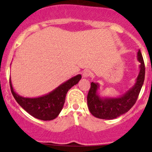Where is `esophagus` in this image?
<instances>
[{"label": "esophagus", "mask_w": 152, "mask_h": 152, "mask_svg": "<svg viewBox=\"0 0 152 152\" xmlns=\"http://www.w3.org/2000/svg\"><path fill=\"white\" fill-rule=\"evenodd\" d=\"M91 74H92L91 72L90 71L86 70V71H83L82 76H83V78H88V77H90L91 76Z\"/></svg>", "instance_id": "1"}]
</instances>
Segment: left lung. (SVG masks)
<instances>
[{"mask_svg": "<svg viewBox=\"0 0 152 152\" xmlns=\"http://www.w3.org/2000/svg\"><path fill=\"white\" fill-rule=\"evenodd\" d=\"M137 60L140 63V65L136 82L132 88L121 96L116 97L102 96L99 92L100 84L96 82H91L87 96V104L93 116L102 119H114L126 114L134 105L145 77V66L140 50H138Z\"/></svg>", "mask_w": 152, "mask_h": 152, "instance_id": "left-lung-1", "label": "left lung"}]
</instances>
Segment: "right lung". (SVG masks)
Listing matches in <instances>:
<instances>
[{
	"mask_svg": "<svg viewBox=\"0 0 152 152\" xmlns=\"http://www.w3.org/2000/svg\"><path fill=\"white\" fill-rule=\"evenodd\" d=\"M81 78V74L76 75L59 85L49 93L34 98L24 97L17 94L13 89L10 77V86L15 101L25 111L38 119L50 121L58 116L65 103L68 91L74 85L77 84Z\"/></svg>",
	"mask_w": 152,
	"mask_h": 152,
	"instance_id": "1",
	"label": "right lung"
}]
</instances>
